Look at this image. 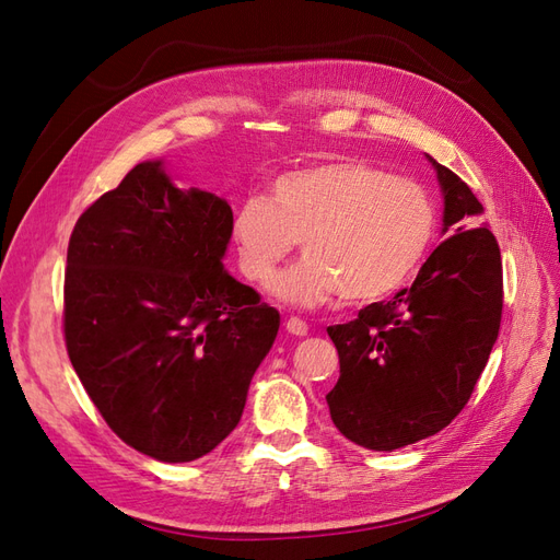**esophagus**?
Returning <instances> with one entry per match:
<instances>
[{
  "label": "esophagus",
  "mask_w": 560,
  "mask_h": 560,
  "mask_svg": "<svg viewBox=\"0 0 560 560\" xmlns=\"http://www.w3.org/2000/svg\"><path fill=\"white\" fill-rule=\"evenodd\" d=\"M284 329L290 331V334H294V336H306L308 334V325L303 319H299V317H290L284 322Z\"/></svg>",
  "instance_id": "34e87169"
}]
</instances>
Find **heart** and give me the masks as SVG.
Listing matches in <instances>:
<instances>
[{
    "label": "heart",
    "instance_id": "obj_1",
    "mask_svg": "<svg viewBox=\"0 0 560 560\" xmlns=\"http://www.w3.org/2000/svg\"><path fill=\"white\" fill-rule=\"evenodd\" d=\"M434 226V202L420 184L336 159L280 175L273 200L245 198L231 235L243 276L261 287L301 241L306 259L278 278L276 294L315 308L338 294L362 306L397 292L425 257Z\"/></svg>",
    "mask_w": 560,
    "mask_h": 560
}]
</instances>
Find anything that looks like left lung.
Segmentation results:
<instances>
[{"instance_id":"8db88e82","label":"left lung","mask_w":560,"mask_h":560,"mask_svg":"<svg viewBox=\"0 0 560 560\" xmlns=\"http://www.w3.org/2000/svg\"><path fill=\"white\" fill-rule=\"evenodd\" d=\"M432 163L448 238L411 287L327 327L341 376L327 395L334 425L352 444L395 451L444 430L465 409L502 317V259L481 224L483 206L446 165Z\"/></svg>"}]
</instances>
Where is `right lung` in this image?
Here are the masks:
<instances>
[{"label":"right lung","mask_w":560,"mask_h":560,"mask_svg":"<svg viewBox=\"0 0 560 560\" xmlns=\"http://www.w3.org/2000/svg\"><path fill=\"white\" fill-rule=\"evenodd\" d=\"M231 222L224 198L144 161L67 247V354L107 425L161 463L198 460L235 430L280 329L222 264Z\"/></svg>","instance_id":"right-lung-1"}]
</instances>
